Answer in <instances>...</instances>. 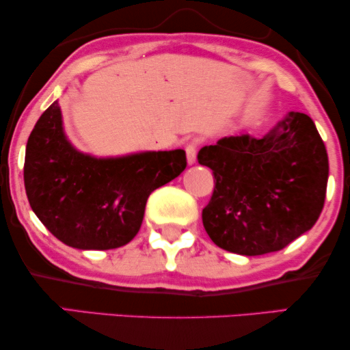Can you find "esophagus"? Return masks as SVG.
<instances>
[{
	"label": "esophagus",
	"mask_w": 350,
	"mask_h": 350,
	"mask_svg": "<svg viewBox=\"0 0 350 350\" xmlns=\"http://www.w3.org/2000/svg\"><path fill=\"white\" fill-rule=\"evenodd\" d=\"M185 151H186V159H188V164L193 165L196 162V154H198V145L191 142L185 146Z\"/></svg>",
	"instance_id": "1"
}]
</instances>
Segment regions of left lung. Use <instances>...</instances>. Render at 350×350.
Listing matches in <instances>:
<instances>
[{
  "label": "left lung",
  "mask_w": 350,
  "mask_h": 350,
  "mask_svg": "<svg viewBox=\"0 0 350 350\" xmlns=\"http://www.w3.org/2000/svg\"><path fill=\"white\" fill-rule=\"evenodd\" d=\"M198 161L215 176L202 223L223 250L245 256L279 252L322 213L328 154L308 114L291 111L262 138L224 137L204 146Z\"/></svg>",
  "instance_id": "1"
}]
</instances>
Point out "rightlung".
<instances>
[{"instance_id":"obj_1","label":"right lung","mask_w":350,"mask_h":350,"mask_svg":"<svg viewBox=\"0 0 350 350\" xmlns=\"http://www.w3.org/2000/svg\"><path fill=\"white\" fill-rule=\"evenodd\" d=\"M185 167L183 150L108 159L76 151L54 102L28 137L23 181L31 210L60 242L79 250H109L137 236L150 194Z\"/></svg>"}]
</instances>
